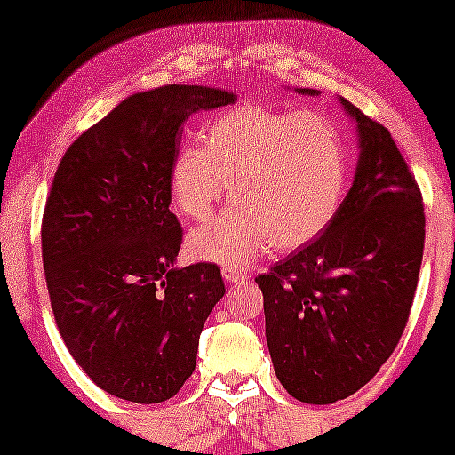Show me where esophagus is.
Wrapping results in <instances>:
<instances>
[{"instance_id": "esophagus-1", "label": "esophagus", "mask_w": 455, "mask_h": 455, "mask_svg": "<svg viewBox=\"0 0 455 455\" xmlns=\"http://www.w3.org/2000/svg\"><path fill=\"white\" fill-rule=\"evenodd\" d=\"M222 277H224V282H228V283L242 282V279H246V270L233 268V266H224V268H222Z\"/></svg>"}]
</instances>
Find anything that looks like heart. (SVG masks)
I'll list each match as a JSON object with an SVG mask.
<instances>
[{
	"mask_svg": "<svg viewBox=\"0 0 455 455\" xmlns=\"http://www.w3.org/2000/svg\"><path fill=\"white\" fill-rule=\"evenodd\" d=\"M346 178V149L332 123L251 103L215 114L202 147L176 151L169 191L176 209L200 222L231 185L237 209L191 231L187 251L242 268L268 244L292 251L319 235L341 206Z\"/></svg>",
	"mask_w": 455,
	"mask_h": 455,
	"instance_id": "heart-1",
	"label": "heart"
}]
</instances>
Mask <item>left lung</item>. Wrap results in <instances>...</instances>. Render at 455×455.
<instances>
[{"mask_svg":"<svg viewBox=\"0 0 455 455\" xmlns=\"http://www.w3.org/2000/svg\"><path fill=\"white\" fill-rule=\"evenodd\" d=\"M339 103L356 123L355 182L315 242L255 279L275 374L310 405L352 396L392 356L425 246L423 196L392 134L343 96Z\"/></svg>","mask_w":455,"mask_h":455,"instance_id":"8db88e82","label":"left lung"}]
</instances>
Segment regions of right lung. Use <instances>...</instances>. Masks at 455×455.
Segmentation results:
<instances>
[{"label":"right lung","instance_id":"1","mask_svg":"<svg viewBox=\"0 0 455 455\" xmlns=\"http://www.w3.org/2000/svg\"><path fill=\"white\" fill-rule=\"evenodd\" d=\"M235 100L213 85L136 92L72 142L54 173L41 222L54 321L85 374L123 401L176 396L224 297L215 264L176 266L169 167L187 118Z\"/></svg>","mask_w":455,"mask_h":455}]
</instances>
